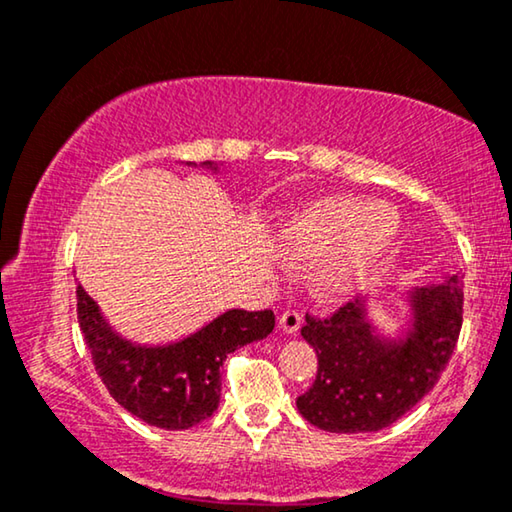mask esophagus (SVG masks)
I'll list each match as a JSON object with an SVG mask.
<instances>
[{
    "label": "esophagus",
    "mask_w": 512,
    "mask_h": 512,
    "mask_svg": "<svg viewBox=\"0 0 512 512\" xmlns=\"http://www.w3.org/2000/svg\"><path fill=\"white\" fill-rule=\"evenodd\" d=\"M278 326H280V331H282V333L294 335L296 331L301 329V315H299V312H296V310H287V312H282L280 319H278Z\"/></svg>",
    "instance_id": "obj_1"
}]
</instances>
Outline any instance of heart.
I'll return each mask as SVG.
<instances>
[{
	"label": "heart",
	"mask_w": 512,
	"mask_h": 512,
	"mask_svg": "<svg viewBox=\"0 0 512 512\" xmlns=\"http://www.w3.org/2000/svg\"><path fill=\"white\" fill-rule=\"evenodd\" d=\"M398 230V213L384 204L365 209L361 200H322L282 220L271 248L289 266L326 258L315 276V289L326 301H340L368 278Z\"/></svg>",
	"instance_id": "heart-1"
}]
</instances>
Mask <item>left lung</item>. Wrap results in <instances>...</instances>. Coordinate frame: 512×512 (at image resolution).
<instances>
[{
	"instance_id": "1",
	"label": "left lung",
	"mask_w": 512,
	"mask_h": 512,
	"mask_svg": "<svg viewBox=\"0 0 512 512\" xmlns=\"http://www.w3.org/2000/svg\"><path fill=\"white\" fill-rule=\"evenodd\" d=\"M388 289L349 301L329 319L305 317L301 335L317 352V377L296 398L305 421L338 434L377 432L402 418L437 384L462 329V273L402 296L404 319L386 333L372 312Z\"/></svg>"
}]
</instances>
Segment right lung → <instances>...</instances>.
Segmentation results:
<instances>
[{
    "label": "right lung",
    "mask_w": 512,
    "mask_h": 512,
    "mask_svg": "<svg viewBox=\"0 0 512 512\" xmlns=\"http://www.w3.org/2000/svg\"><path fill=\"white\" fill-rule=\"evenodd\" d=\"M183 165L197 167L190 160ZM202 167L211 174L220 172L211 160H204ZM75 294L80 331L98 377L121 407L163 430H188L209 418L220 402V368L227 354L264 340L276 326L271 310L232 308L179 340L151 345L114 329L80 282Z\"/></svg>",
    "instance_id": "1"
}]
</instances>
